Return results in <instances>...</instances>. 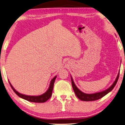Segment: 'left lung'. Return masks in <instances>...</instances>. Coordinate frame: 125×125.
I'll return each instance as SVG.
<instances>
[{"label": "left lung", "instance_id": "8db88e82", "mask_svg": "<svg viewBox=\"0 0 125 125\" xmlns=\"http://www.w3.org/2000/svg\"><path fill=\"white\" fill-rule=\"evenodd\" d=\"M119 71L118 74L117 75V77L115 79V81L114 82V83H113V84L110 86L109 88H108L106 90H103L101 92H98V93H93V94H86L84 93L83 92H82L81 90H80L79 89L77 88V86L75 84L73 80V78L72 76H71V83H72V86L74 92L77 97L79 98V100H81L82 101H95V100H97L98 99H100L102 97H103V96H104L105 95H106L107 94L110 93L113 89H114V88L116 85L117 80L119 79Z\"/></svg>", "mask_w": 125, "mask_h": 125}]
</instances>
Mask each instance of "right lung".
<instances>
[{
    "instance_id": "right-lung-1",
    "label": "right lung",
    "mask_w": 125,
    "mask_h": 125,
    "mask_svg": "<svg viewBox=\"0 0 125 125\" xmlns=\"http://www.w3.org/2000/svg\"><path fill=\"white\" fill-rule=\"evenodd\" d=\"M56 78V76H55L51 80L50 82V84H49V86L48 87V89H47L45 93H43V94L40 95H37V96H30V95H26L24 94H21L16 91L15 89L13 88V86L12 85L10 81H9V83L10 84V86H11L12 89L13 90V91L17 94L19 97L23 98V99L27 101H29V102H35V103H43L46 102L48 99L51 98L52 94V91L53 89V86H54V83L55 80Z\"/></svg>"
}]
</instances>
